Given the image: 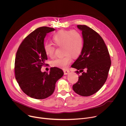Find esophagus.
<instances>
[{"mask_svg": "<svg viewBox=\"0 0 126 126\" xmlns=\"http://www.w3.org/2000/svg\"><path fill=\"white\" fill-rule=\"evenodd\" d=\"M63 72H64V75H67L70 73V71L69 70H64Z\"/></svg>", "mask_w": 126, "mask_h": 126, "instance_id": "esophagus-1", "label": "esophagus"}]
</instances>
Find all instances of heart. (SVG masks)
Wrapping results in <instances>:
<instances>
[{
	"label": "heart",
	"mask_w": 126,
	"mask_h": 126,
	"mask_svg": "<svg viewBox=\"0 0 126 126\" xmlns=\"http://www.w3.org/2000/svg\"><path fill=\"white\" fill-rule=\"evenodd\" d=\"M54 45L62 47L63 57L53 61L51 65L53 67L65 69L73 58L78 57L81 53L83 48V39L82 34L76 30H61L55 33L52 37ZM46 55L50 58L54 56L55 48L54 46L46 44L44 46Z\"/></svg>",
	"instance_id": "b5f03b06"
}]
</instances>
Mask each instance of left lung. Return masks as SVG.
<instances>
[{"mask_svg":"<svg viewBox=\"0 0 126 126\" xmlns=\"http://www.w3.org/2000/svg\"><path fill=\"white\" fill-rule=\"evenodd\" d=\"M77 27L82 32L83 48L71 67L79 70L76 73H82L73 89L81 96H89L97 92L106 82L111 60L108 48L97 33L86 25Z\"/></svg>","mask_w":126,"mask_h":126,"instance_id":"8db88e82","label":"left lung"}]
</instances>
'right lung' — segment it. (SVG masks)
<instances>
[{
    "label": "right lung",
    "mask_w": 126,
    "mask_h": 126,
    "mask_svg": "<svg viewBox=\"0 0 126 126\" xmlns=\"http://www.w3.org/2000/svg\"><path fill=\"white\" fill-rule=\"evenodd\" d=\"M54 30L48 27L36 29L24 39L16 52L15 78L22 91L33 98L42 99L52 95L56 82L63 75V70L55 67H51L49 73L41 71L47 60L44 38Z\"/></svg>",
    "instance_id": "right-lung-1"
}]
</instances>
